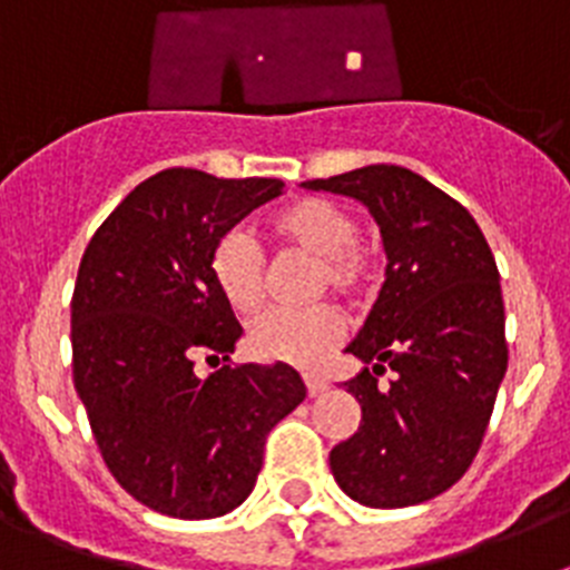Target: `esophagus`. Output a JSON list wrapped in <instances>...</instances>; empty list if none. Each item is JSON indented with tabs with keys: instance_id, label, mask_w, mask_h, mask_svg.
<instances>
[{
	"instance_id": "34e87169",
	"label": "esophagus",
	"mask_w": 570,
	"mask_h": 570,
	"mask_svg": "<svg viewBox=\"0 0 570 570\" xmlns=\"http://www.w3.org/2000/svg\"><path fill=\"white\" fill-rule=\"evenodd\" d=\"M302 380H305V387H308V396H320L328 391V382L322 380L320 374H302Z\"/></svg>"
}]
</instances>
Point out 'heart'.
Instances as JSON below:
<instances>
[{"mask_svg":"<svg viewBox=\"0 0 570 570\" xmlns=\"http://www.w3.org/2000/svg\"><path fill=\"white\" fill-rule=\"evenodd\" d=\"M356 216L325 196H302L274 210L265 236L279 250L314 256L311 296L334 291L356 299L374 279V254L356 239ZM214 288L236 314H256L265 302V265L245 230H228L216 239L208 256ZM345 322L331 305L302 311H271L248 328V351L256 360L314 367L340 345Z\"/></svg>","mask_w":570,"mask_h":570,"instance_id":"obj_1","label":"heart"}]
</instances>
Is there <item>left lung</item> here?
Listing matches in <instances>:
<instances>
[{"instance_id": "left-lung-1", "label": "left lung", "mask_w": 570, "mask_h": 570, "mask_svg": "<svg viewBox=\"0 0 570 570\" xmlns=\"http://www.w3.org/2000/svg\"><path fill=\"white\" fill-rule=\"evenodd\" d=\"M311 190L360 199L380 225L385 282L356 340L365 365L342 382L362 407L331 471L351 500L405 508L434 500L471 468L508 367L500 271L456 199L400 165H367ZM391 366L389 387L375 376Z\"/></svg>"}]
</instances>
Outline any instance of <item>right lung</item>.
<instances>
[{"mask_svg":"<svg viewBox=\"0 0 570 570\" xmlns=\"http://www.w3.org/2000/svg\"><path fill=\"white\" fill-rule=\"evenodd\" d=\"M282 188L159 170L116 205L79 262L73 385L116 482L165 517L210 520L242 505L265 436L305 400L285 362L230 365L242 325L208 274L216 239ZM199 358L214 375L195 374Z\"/></svg>","mask_w":570,"mask_h":570,"instance_id":"add662e5","label":"right lung"}]
</instances>
